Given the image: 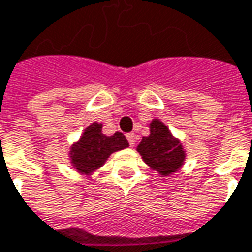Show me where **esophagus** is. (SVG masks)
I'll use <instances>...</instances> for the list:
<instances>
[{
    "label": "esophagus",
    "instance_id": "1",
    "mask_svg": "<svg viewBox=\"0 0 252 252\" xmlns=\"http://www.w3.org/2000/svg\"><path fill=\"white\" fill-rule=\"evenodd\" d=\"M126 138H127V141H129L130 146H134V143H136V134H134V133H129V134H126Z\"/></svg>",
    "mask_w": 252,
    "mask_h": 252
}]
</instances>
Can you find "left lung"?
Here are the masks:
<instances>
[{
  "instance_id": "obj_1",
  "label": "left lung",
  "mask_w": 252,
  "mask_h": 252,
  "mask_svg": "<svg viewBox=\"0 0 252 252\" xmlns=\"http://www.w3.org/2000/svg\"><path fill=\"white\" fill-rule=\"evenodd\" d=\"M151 134L143 137L137 146V151L148 166L158 170L161 175H170L176 172L185 161V151L179 140L172 136L168 127L159 121L154 119Z\"/></svg>"
}]
</instances>
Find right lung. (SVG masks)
I'll list each match as a JSON object with an SVG mask.
<instances>
[{
    "mask_svg": "<svg viewBox=\"0 0 252 252\" xmlns=\"http://www.w3.org/2000/svg\"><path fill=\"white\" fill-rule=\"evenodd\" d=\"M101 130L102 125L93 123L84 130L80 140L72 147V163L82 173H90L102 166L111 154L129 146L122 133L118 131L114 136L106 137L101 133Z\"/></svg>",
    "mask_w": 252,
    "mask_h": 252,
    "instance_id": "obj_1",
    "label": "right lung"
}]
</instances>
